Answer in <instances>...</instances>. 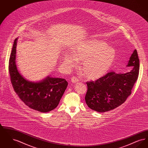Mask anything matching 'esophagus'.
<instances>
[{
  "instance_id": "34e87169",
  "label": "esophagus",
  "mask_w": 148,
  "mask_h": 148,
  "mask_svg": "<svg viewBox=\"0 0 148 148\" xmlns=\"http://www.w3.org/2000/svg\"><path fill=\"white\" fill-rule=\"evenodd\" d=\"M71 82L73 83H77L79 82L78 78L77 77H71Z\"/></svg>"
}]
</instances>
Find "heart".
Returning a JSON list of instances; mask_svg holds the SVG:
<instances>
[{
    "instance_id": "heart-1",
    "label": "heart",
    "mask_w": 148,
    "mask_h": 148,
    "mask_svg": "<svg viewBox=\"0 0 148 148\" xmlns=\"http://www.w3.org/2000/svg\"><path fill=\"white\" fill-rule=\"evenodd\" d=\"M73 56L66 54L64 60L71 66H75L77 60H83V70L90 79H97L105 74L112 66L115 57V51L108 47L106 42L89 40L80 42L73 50Z\"/></svg>"
}]
</instances>
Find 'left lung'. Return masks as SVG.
Returning a JSON list of instances; mask_svg holds the SVG:
<instances>
[{
  "instance_id": "1",
  "label": "left lung",
  "mask_w": 148,
  "mask_h": 148,
  "mask_svg": "<svg viewBox=\"0 0 148 148\" xmlns=\"http://www.w3.org/2000/svg\"><path fill=\"white\" fill-rule=\"evenodd\" d=\"M132 66L130 72L116 74L109 71L95 81L87 82L85 99L87 106L98 112H106L123 104L131 95L139 73V59L136 50L127 65Z\"/></svg>"
}]
</instances>
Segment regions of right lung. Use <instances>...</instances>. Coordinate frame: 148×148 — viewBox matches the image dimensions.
Wrapping results in <instances>:
<instances>
[{
    "label": "right lung",
    "mask_w": 148,
    "mask_h": 148,
    "mask_svg": "<svg viewBox=\"0 0 148 148\" xmlns=\"http://www.w3.org/2000/svg\"><path fill=\"white\" fill-rule=\"evenodd\" d=\"M17 38L14 40L9 61L10 81L15 92L29 108L40 112H48L58 106L67 86L64 79L47 77L41 82L27 80L17 69L15 54Z\"/></svg>",
    "instance_id": "obj_1"
}]
</instances>
